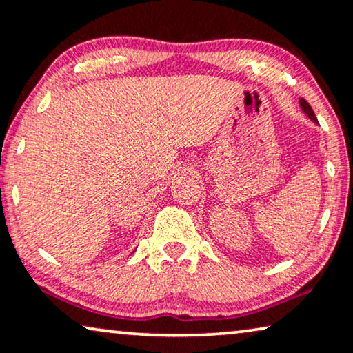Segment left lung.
Returning <instances> with one entry per match:
<instances>
[{
    "label": "left lung",
    "instance_id": "1",
    "mask_svg": "<svg viewBox=\"0 0 353 353\" xmlns=\"http://www.w3.org/2000/svg\"><path fill=\"white\" fill-rule=\"evenodd\" d=\"M299 107L302 108V112H304V113H305V115H307V117H309L312 121H314V123H319V121H316V117H315V113H314V110H312V107L309 105V103H307V102L304 101V99H301V101H299Z\"/></svg>",
    "mask_w": 353,
    "mask_h": 353
}]
</instances>
